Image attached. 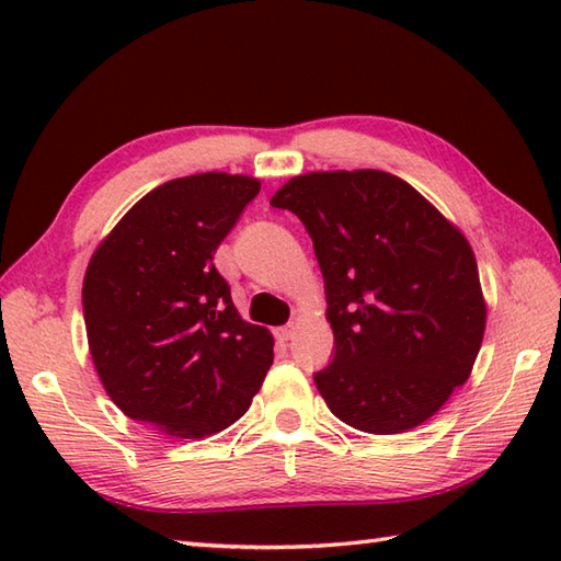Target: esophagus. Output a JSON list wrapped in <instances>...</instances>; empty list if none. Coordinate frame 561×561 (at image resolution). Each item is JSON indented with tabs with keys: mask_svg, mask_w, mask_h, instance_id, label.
<instances>
[{
	"mask_svg": "<svg viewBox=\"0 0 561 561\" xmlns=\"http://www.w3.org/2000/svg\"><path fill=\"white\" fill-rule=\"evenodd\" d=\"M274 335H277V340H279V342H289V340L294 337V325L277 328V332H274Z\"/></svg>",
	"mask_w": 561,
	"mask_h": 561,
	"instance_id": "obj_1",
	"label": "esophagus"
}]
</instances>
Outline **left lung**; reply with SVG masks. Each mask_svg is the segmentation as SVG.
<instances>
[{"label":"left lung","instance_id":"obj_1","mask_svg":"<svg viewBox=\"0 0 561 561\" xmlns=\"http://www.w3.org/2000/svg\"><path fill=\"white\" fill-rule=\"evenodd\" d=\"M306 226L325 279L335 356L316 374L330 412L366 434H402L470 378L486 304L456 224L386 171L296 175L270 199Z\"/></svg>","mask_w":561,"mask_h":561}]
</instances>
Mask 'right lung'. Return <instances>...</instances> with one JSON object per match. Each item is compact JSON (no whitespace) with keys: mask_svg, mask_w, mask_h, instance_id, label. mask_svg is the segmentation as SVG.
<instances>
[{"mask_svg":"<svg viewBox=\"0 0 561 561\" xmlns=\"http://www.w3.org/2000/svg\"><path fill=\"white\" fill-rule=\"evenodd\" d=\"M260 193L250 175L197 173L153 187L93 250L83 323L93 366L127 416L175 438L248 412L274 340L238 316L214 253Z\"/></svg>","mask_w":561,"mask_h":561,"instance_id":"1","label":"right lung"}]
</instances>
